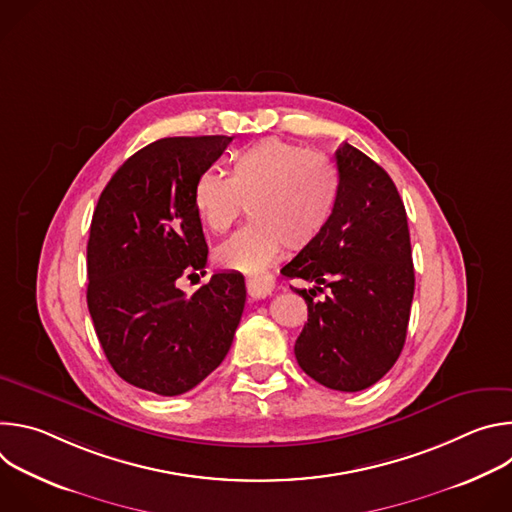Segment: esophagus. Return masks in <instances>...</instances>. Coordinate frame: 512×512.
<instances>
[{"label": "esophagus", "mask_w": 512, "mask_h": 512, "mask_svg": "<svg viewBox=\"0 0 512 512\" xmlns=\"http://www.w3.org/2000/svg\"><path fill=\"white\" fill-rule=\"evenodd\" d=\"M273 291V279L269 275H261V277H249L247 279V294L253 300H261L267 298Z\"/></svg>", "instance_id": "esophagus-1"}]
</instances>
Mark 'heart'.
Listing matches in <instances>:
<instances>
[{"instance_id": "obj_1", "label": "heart", "mask_w": 512, "mask_h": 512, "mask_svg": "<svg viewBox=\"0 0 512 512\" xmlns=\"http://www.w3.org/2000/svg\"><path fill=\"white\" fill-rule=\"evenodd\" d=\"M223 170H204L192 188L204 227L227 233L247 210L255 221L214 251L218 267L257 275L281 251L312 247L330 227L340 200L332 166L302 145L265 137L235 152Z\"/></svg>"}]
</instances>
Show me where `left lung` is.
<instances>
[{
  "label": "left lung",
  "instance_id": "obj_1",
  "mask_svg": "<svg viewBox=\"0 0 512 512\" xmlns=\"http://www.w3.org/2000/svg\"><path fill=\"white\" fill-rule=\"evenodd\" d=\"M340 200L328 231L281 273L312 281L296 289L308 322L296 340L302 371L320 385L354 393L375 385L397 362L415 289L407 212L391 176L342 143L336 150ZM324 284L331 294L314 303Z\"/></svg>",
  "mask_w": 512,
  "mask_h": 512
}]
</instances>
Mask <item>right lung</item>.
Masks as SVG:
<instances>
[{
	"mask_svg": "<svg viewBox=\"0 0 512 512\" xmlns=\"http://www.w3.org/2000/svg\"><path fill=\"white\" fill-rule=\"evenodd\" d=\"M231 141L202 135L145 145L111 176L93 212L89 312L113 371L143 391L194 389L223 362L241 322L243 275L214 273L192 296L176 285L206 267L192 188Z\"/></svg>",
	"mask_w": 512,
	"mask_h": 512,
	"instance_id": "right-lung-1",
	"label": "right lung"
}]
</instances>
